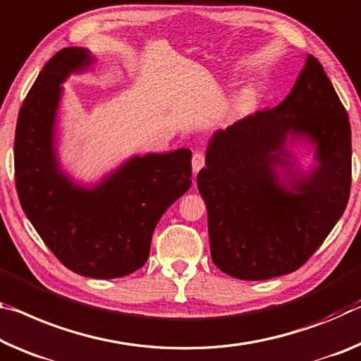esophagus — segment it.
Returning <instances> with one entry per match:
<instances>
[{
	"label": "esophagus",
	"mask_w": 361,
	"mask_h": 361,
	"mask_svg": "<svg viewBox=\"0 0 361 361\" xmlns=\"http://www.w3.org/2000/svg\"><path fill=\"white\" fill-rule=\"evenodd\" d=\"M204 165H205L204 154L202 152H194L192 154V171H194V175H196L197 171L204 167Z\"/></svg>",
	"instance_id": "obj_1"
}]
</instances>
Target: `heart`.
Instances as JSON below:
<instances>
[{"instance_id":"obj_1","label":"heart","mask_w":361,"mask_h":361,"mask_svg":"<svg viewBox=\"0 0 361 361\" xmlns=\"http://www.w3.org/2000/svg\"><path fill=\"white\" fill-rule=\"evenodd\" d=\"M254 104V96L250 93H241L238 94L230 106V116L233 118L245 117L250 112Z\"/></svg>"}]
</instances>
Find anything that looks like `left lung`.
Listing matches in <instances>:
<instances>
[{
  "label": "left lung",
  "mask_w": 361,
  "mask_h": 361,
  "mask_svg": "<svg viewBox=\"0 0 361 361\" xmlns=\"http://www.w3.org/2000/svg\"><path fill=\"white\" fill-rule=\"evenodd\" d=\"M314 147L313 168L292 149ZM352 183L348 116L317 57L281 104L209 140L197 173L212 260L223 273L263 281L295 271L344 214Z\"/></svg>",
  "instance_id": "left-lung-1"
}]
</instances>
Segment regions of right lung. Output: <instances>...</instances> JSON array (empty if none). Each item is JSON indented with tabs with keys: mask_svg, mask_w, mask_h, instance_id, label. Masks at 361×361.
<instances>
[{
	"mask_svg": "<svg viewBox=\"0 0 361 361\" xmlns=\"http://www.w3.org/2000/svg\"><path fill=\"white\" fill-rule=\"evenodd\" d=\"M94 62L88 48L71 47L39 72L17 117L16 188L27 219L68 270L112 279L146 263L160 216L190 190L191 151L131 156L96 185L73 181L57 157V111L62 83Z\"/></svg>",
	"mask_w": 361,
	"mask_h": 361,
	"instance_id": "add662e5",
	"label": "right lung"
}]
</instances>
